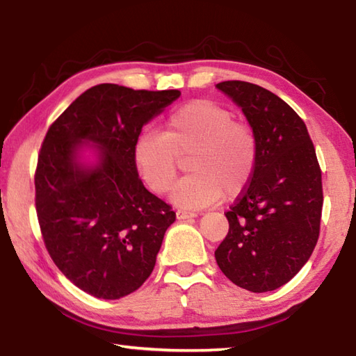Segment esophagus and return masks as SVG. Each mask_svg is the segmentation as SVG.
Returning <instances> with one entry per match:
<instances>
[{
    "label": "esophagus",
    "instance_id": "esophagus-1",
    "mask_svg": "<svg viewBox=\"0 0 356 356\" xmlns=\"http://www.w3.org/2000/svg\"><path fill=\"white\" fill-rule=\"evenodd\" d=\"M197 213L196 212H188V210H177L176 212V218L179 221H184V220H188V218H196Z\"/></svg>",
    "mask_w": 356,
    "mask_h": 356
}]
</instances>
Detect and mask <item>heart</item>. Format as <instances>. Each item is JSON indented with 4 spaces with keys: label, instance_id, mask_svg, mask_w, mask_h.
Masks as SVG:
<instances>
[{
    "label": "heart",
    "instance_id": "1",
    "mask_svg": "<svg viewBox=\"0 0 356 356\" xmlns=\"http://www.w3.org/2000/svg\"><path fill=\"white\" fill-rule=\"evenodd\" d=\"M190 155L188 176L174 185L171 201L201 209L237 196L254 174L259 144L254 130L234 119L229 108L213 100H191L166 119L165 134L143 130L134 144V163L154 193H165L176 179L179 155Z\"/></svg>",
    "mask_w": 356,
    "mask_h": 356
}]
</instances>
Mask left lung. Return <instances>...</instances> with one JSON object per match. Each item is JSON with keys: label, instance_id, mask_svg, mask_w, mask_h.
Here are the masks:
<instances>
[{"label": "left lung", "instance_id": "1", "mask_svg": "<svg viewBox=\"0 0 356 356\" xmlns=\"http://www.w3.org/2000/svg\"><path fill=\"white\" fill-rule=\"evenodd\" d=\"M254 130V174L226 218L215 251L221 272L251 292L281 287L308 262L318 238L322 172L308 129L278 95L246 81L216 84Z\"/></svg>", "mask_w": 356, "mask_h": 356}]
</instances>
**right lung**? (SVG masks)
<instances>
[{
	"label": "right lung",
	"mask_w": 356,
	"mask_h": 356,
	"mask_svg": "<svg viewBox=\"0 0 356 356\" xmlns=\"http://www.w3.org/2000/svg\"><path fill=\"white\" fill-rule=\"evenodd\" d=\"M179 97L177 89L97 84L47 131L34 179L40 231L56 267L92 297L118 300L141 287L176 221L138 177L134 144Z\"/></svg>",
	"instance_id": "obj_1"
}]
</instances>
